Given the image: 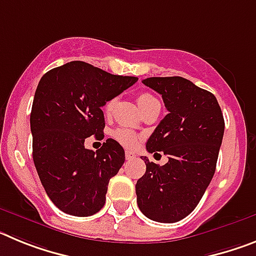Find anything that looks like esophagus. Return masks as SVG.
I'll use <instances>...</instances> for the list:
<instances>
[{
	"label": "esophagus",
	"mask_w": 256,
	"mask_h": 256,
	"mask_svg": "<svg viewBox=\"0 0 256 256\" xmlns=\"http://www.w3.org/2000/svg\"><path fill=\"white\" fill-rule=\"evenodd\" d=\"M136 158V154L132 152V151L130 150H126V160H133Z\"/></svg>",
	"instance_id": "1"
}]
</instances>
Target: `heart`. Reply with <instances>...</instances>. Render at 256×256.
Masks as SVG:
<instances>
[{
    "label": "heart",
    "instance_id": "heart-1",
    "mask_svg": "<svg viewBox=\"0 0 256 256\" xmlns=\"http://www.w3.org/2000/svg\"><path fill=\"white\" fill-rule=\"evenodd\" d=\"M154 101H158V100H156L152 94H148V92L140 94L138 97H137V102H138L140 108L148 105V104L154 102ZM114 105H115V100H110L106 102L105 105L106 114H110V112H112ZM112 137H114L119 144H122L123 146H126V148H132V146H134V144H137V140H138L137 134H136L132 130H130V128H118V130H115L114 132H112Z\"/></svg>",
    "mask_w": 256,
    "mask_h": 256
}]
</instances>
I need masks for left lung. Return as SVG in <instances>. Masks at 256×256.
<instances>
[{
  "instance_id": "8db88e82",
  "label": "left lung",
  "mask_w": 256,
  "mask_h": 256,
  "mask_svg": "<svg viewBox=\"0 0 256 256\" xmlns=\"http://www.w3.org/2000/svg\"><path fill=\"white\" fill-rule=\"evenodd\" d=\"M162 94L168 114L150 136L146 150L168 155V162H146L137 180L140 210L151 220L174 223L198 206L216 172L224 119L212 92L182 76H152L142 80Z\"/></svg>"
}]
</instances>
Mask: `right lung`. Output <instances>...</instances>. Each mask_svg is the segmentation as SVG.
I'll return each instance as SVG.
<instances>
[{
  "label": "right lung",
  "mask_w": 256,
  "mask_h": 256,
  "mask_svg": "<svg viewBox=\"0 0 256 256\" xmlns=\"http://www.w3.org/2000/svg\"><path fill=\"white\" fill-rule=\"evenodd\" d=\"M138 80L70 61L40 78L30 112L33 162L47 196L61 212L90 216L105 205L110 178L124 164V148L108 138L96 152L87 137L104 138L108 101Z\"/></svg>",
  "instance_id": "right-lung-1"
}]
</instances>
